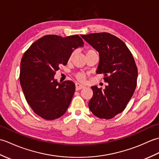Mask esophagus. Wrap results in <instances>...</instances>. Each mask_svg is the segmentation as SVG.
<instances>
[{"label":"esophagus","mask_w":159,"mask_h":159,"mask_svg":"<svg viewBox=\"0 0 159 159\" xmlns=\"http://www.w3.org/2000/svg\"><path fill=\"white\" fill-rule=\"evenodd\" d=\"M75 86H76V90H80L85 87V86L83 85H81V84H80L79 83H76Z\"/></svg>","instance_id":"1"}]
</instances>
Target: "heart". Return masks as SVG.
<instances>
[{"instance_id":"1","label":"heart","mask_w":159,"mask_h":159,"mask_svg":"<svg viewBox=\"0 0 159 159\" xmlns=\"http://www.w3.org/2000/svg\"><path fill=\"white\" fill-rule=\"evenodd\" d=\"M91 53H97V52L94 49H89L86 51V55ZM74 55H75V51H73L70 54L68 58V61H72ZM76 78L78 80H80V81H84L85 79V74L83 72H79L76 74Z\"/></svg>"}]
</instances>
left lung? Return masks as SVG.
<instances>
[{
    "label": "left lung",
    "mask_w": 159,
    "mask_h": 159,
    "mask_svg": "<svg viewBox=\"0 0 159 159\" xmlns=\"http://www.w3.org/2000/svg\"><path fill=\"white\" fill-rule=\"evenodd\" d=\"M100 55L97 74H103L105 89L92 87L90 111L96 117L109 120L125 109L137 86V67L133 56L124 42L109 33L81 35Z\"/></svg>",
    "instance_id": "obj_1"
}]
</instances>
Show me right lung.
I'll list each match as a JSON object with an SVG mask.
<instances>
[{
	"label": "right lung",
	"instance_id": "obj_1",
	"mask_svg": "<svg viewBox=\"0 0 159 159\" xmlns=\"http://www.w3.org/2000/svg\"><path fill=\"white\" fill-rule=\"evenodd\" d=\"M79 35L66 38L47 35L24 53L20 63V82L26 102L34 113L53 120L66 112L75 92L72 80L58 83L54 79L61 66H66L74 49L83 46Z\"/></svg>",
	"mask_w": 159,
	"mask_h": 159
}]
</instances>
